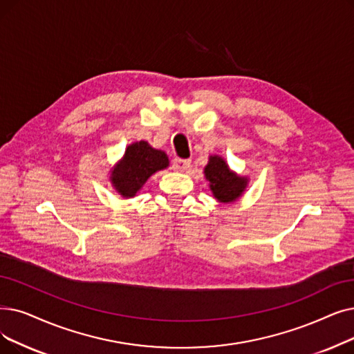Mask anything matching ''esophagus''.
Here are the masks:
<instances>
[{
	"mask_svg": "<svg viewBox=\"0 0 354 354\" xmlns=\"http://www.w3.org/2000/svg\"><path fill=\"white\" fill-rule=\"evenodd\" d=\"M172 166H174L175 171H178V172H187L188 169L191 167V160H188V159H175L172 162Z\"/></svg>",
	"mask_w": 354,
	"mask_h": 354,
	"instance_id": "34e87169",
	"label": "esophagus"
}]
</instances>
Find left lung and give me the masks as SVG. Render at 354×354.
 <instances>
[{
  "label": "left lung",
  "mask_w": 354,
  "mask_h": 354,
  "mask_svg": "<svg viewBox=\"0 0 354 354\" xmlns=\"http://www.w3.org/2000/svg\"><path fill=\"white\" fill-rule=\"evenodd\" d=\"M204 175L214 198L221 204L236 203L248 189L250 180L249 176H241L232 171L224 158L218 155H211L208 158Z\"/></svg>",
  "instance_id": "8db88e82"
}]
</instances>
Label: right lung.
Instances as JSON below:
<instances>
[{"label": "right lung", "mask_w": 354, "mask_h": 354, "mask_svg": "<svg viewBox=\"0 0 354 354\" xmlns=\"http://www.w3.org/2000/svg\"><path fill=\"white\" fill-rule=\"evenodd\" d=\"M169 166V158L163 150L151 147L140 140L127 146L122 158L110 169V182L122 198H133L147 179Z\"/></svg>", "instance_id": "1"}]
</instances>
